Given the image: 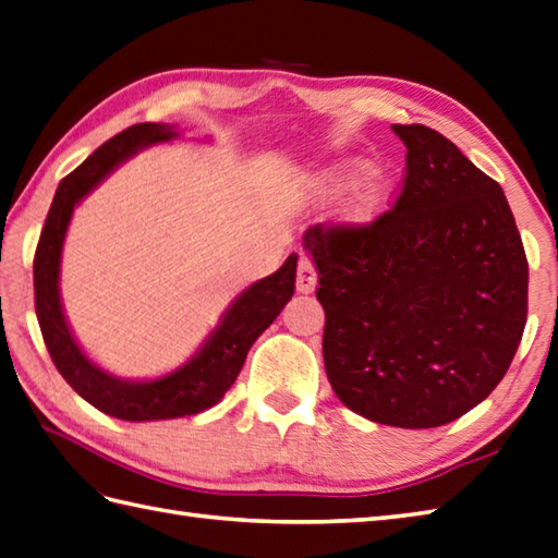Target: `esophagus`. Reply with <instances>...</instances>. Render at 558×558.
<instances>
[{"label": "esophagus", "instance_id": "1", "mask_svg": "<svg viewBox=\"0 0 558 558\" xmlns=\"http://www.w3.org/2000/svg\"><path fill=\"white\" fill-rule=\"evenodd\" d=\"M316 266L311 262V256H300V264H296V292L308 294L316 290Z\"/></svg>", "mask_w": 558, "mask_h": 558}]
</instances>
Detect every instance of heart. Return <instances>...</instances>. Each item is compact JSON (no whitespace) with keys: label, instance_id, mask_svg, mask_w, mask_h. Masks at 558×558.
Masks as SVG:
<instances>
[{"label":"heart","instance_id":"obj_1","mask_svg":"<svg viewBox=\"0 0 558 558\" xmlns=\"http://www.w3.org/2000/svg\"><path fill=\"white\" fill-rule=\"evenodd\" d=\"M361 161H349L340 168H335L330 173V183H342V180L356 171ZM387 194H390V180L380 171V168H366L364 175L359 178V183L349 192V197L344 202V211L349 218L354 220H366L380 211V206L385 204Z\"/></svg>","mask_w":558,"mask_h":558}]
</instances>
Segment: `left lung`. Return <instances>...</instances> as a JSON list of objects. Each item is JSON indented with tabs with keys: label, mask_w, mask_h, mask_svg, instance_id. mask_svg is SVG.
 Returning a JSON list of instances; mask_svg holds the SVG:
<instances>
[{
	"label": "left lung",
	"mask_w": 558,
	"mask_h": 558,
	"mask_svg": "<svg viewBox=\"0 0 558 558\" xmlns=\"http://www.w3.org/2000/svg\"><path fill=\"white\" fill-rule=\"evenodd\" d=\"M407 171L366 226H311L323 361L347 409L395 427L461 418L507 375L527 318V258L509 202L454 142L392 125Z\"/></svg>",
	"instance_id": "1"
}]
</instances>
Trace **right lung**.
I'll return each instance as SVG.
<instances>
[{
  "instance_id": "add662e5",
  "label": "right lung",
  "mask_w": 558,
  "mask_h": 558,
  "mask_svg": "<svg viewBox=\"0 0 558 558\" xmlns=\"http://www.w3.org/2000/svg\"><path fill=\"white\" fill-rule=\"evenodd\" d=\"M173 137L178 133L171 125L137 123L104 142L59 183L35 250V311L51 361L77 395L101 413L121 421L140 423L194 416L218 404L240 375L250 347L294 294L296 254H290L274 276L256 280L235 296L209 338L183 366L149 380L116 378L83 354L63 318L59 296L61 250L75 204L135 151Z\"/></svg>"
}]
</instances>
